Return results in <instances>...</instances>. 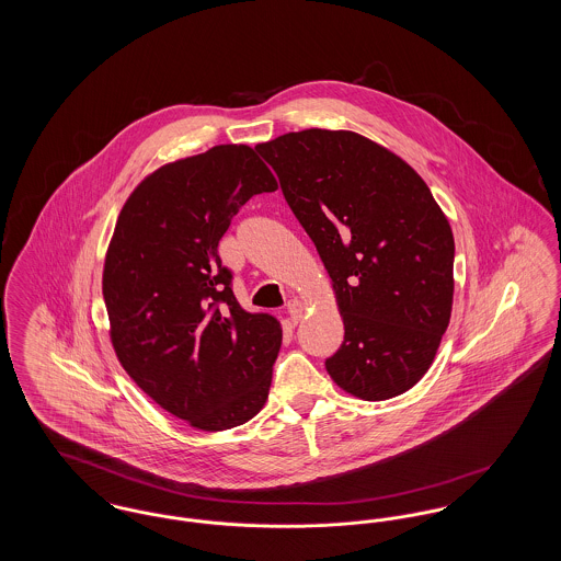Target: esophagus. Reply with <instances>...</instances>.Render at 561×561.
Masks as SVG:
<instances>
[{"instance_id": "obj_1", "label": "esophagus", "mask_w": 561, "mask_h": 561, "mask_svg": "<svg viewBox=\"0 0 561 561\" xmlns=\"http://www.w3.org/2000/svg\"><path fill=\"white\" fill-rule=\"evenodd\" d=\"M302 313H305L302 302L293 298V300L288 302V316H290V321H293V323H298V321L302 320Z\"/></svg>"}]
</instances>
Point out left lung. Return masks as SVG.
<instances>
[{"mask_svg": "<svg viewBox=\"0 0 561 561\" xmlns=\"http://www.w3.org/2000/svg\"><path fill=\"white\" fill-rule=\"evenodd\" d=\"M332 279L345 341L332 380L366 401L412 389L450 323L454 238L427 183L389 149L311 128L256 145Z\"/></svg>", "mask_w": 561, "mask_h": 561, "instance_id": "obj_1", "label": "left lung"}]
</instances>
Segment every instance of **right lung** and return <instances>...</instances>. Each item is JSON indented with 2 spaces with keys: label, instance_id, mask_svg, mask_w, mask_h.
Listing matches in <instances>:
<instances>
[{
  "label": "right lung",
  "instance_id": "add662e5",
  "mask_svg": "<svg viewBox=\"0 0 561 561\" xmlns=\"http://www.w3.org/2000/svg\"><path fill=\"white\" fill-rule=\"evenodd\" d=\"M277 181L248 145H218L149 174L108 243L111 343L134 382L202 431L248 423L268 398L282 325L243 311L218 241L241 206Z\"/></svg>",
  "mask_w": 561,
  "mask_h": 561
}]
</instances>
